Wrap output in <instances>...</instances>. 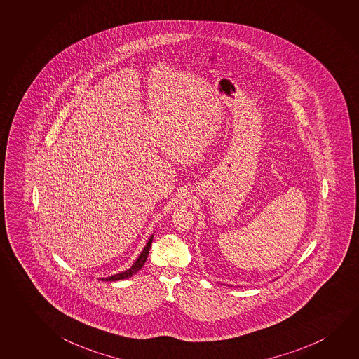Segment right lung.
<instances>
[{
    "mask_svg": "<svg viewBox=\"0 0 359 359\" xmlns=\"http://www.w3.org/2000/svg\"><path fill=\"white\" fill-rule=\"evenodd\" d=\"M153 238H154V235H151V236H150L149 240H148V243H147V245L144 246L143 251H142L140 255H139L138 259L134 261V264H133L128 270L119 272V273L113 275V276L100 277V281H119V280L129 278V277H132L133 275H135V273H137V272L143 267L144 264H145V261L148 259L149 248L150 246H151V243H153Z\"/></svg>",
    "mask_w": 359,
    "mask_h": 359,
    "instance_id": "obj_1",
    "label": "right lung"
}]
</instances>
